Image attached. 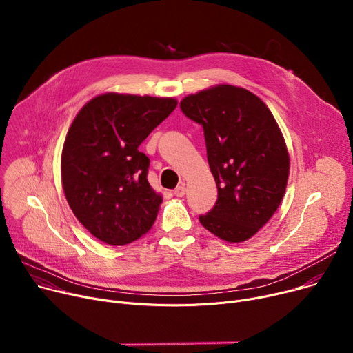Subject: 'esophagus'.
<instances>
[{"mask_svg":"<svg viewBox=\"0 0 353 353\" xmlns=\"http://www.w3.org/2000/svg\"><path fill=\"white\" fill-rule=\"evenodd\" d=\"M185 184L184 183H181L180 185H177L176 188H174V191H173V194L176 195V196H183L184 194H185Z\"/></svg>","mask_w":353,"mask_h":353,"instance_id":"esophagus-1","label":"esophagus"}]
</instances>
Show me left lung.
Masks as SVG:
<instances>
[{
  "label": "left lung",
  "instance_id": "8db88e82",
  "mask_svg": "<svg viewBox=\"0 0 353 353\" xmlns=\"http://www.w3.org/2000/svg\"><path fill=\"white\" fill-rule=\"evenodd\" d=\"M181 112L203 125L218 187L215 207L199 222L229 243L253 237L275 214L289 176L282 132L265 103L247 89L218 85L185 96Z\"/></svg>",
  "mask_w": 353,
  "mask_h": 353
}]
</instances>
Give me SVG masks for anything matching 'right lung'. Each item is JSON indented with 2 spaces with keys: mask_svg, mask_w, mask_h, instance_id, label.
<instances>
[{
  "mask_svg": "<svg viewBox=\"0 0 353 353\" xmlns=\"http://www.w3.org/2000/svg\"><path fill=\"white\" fill-rule=\"evenodd\" d=\"M176 106L173 97L105 93L77 114L61 180L74 215L96 239L124 245L152 228L162 196L148 183L149 158L138 148Z\"/></svg>",
  "mask_w": 353,
  "mask_h": 353,
  "instance_id": "right-lung-1",
  "label": "right lung"
}]
</instances>
